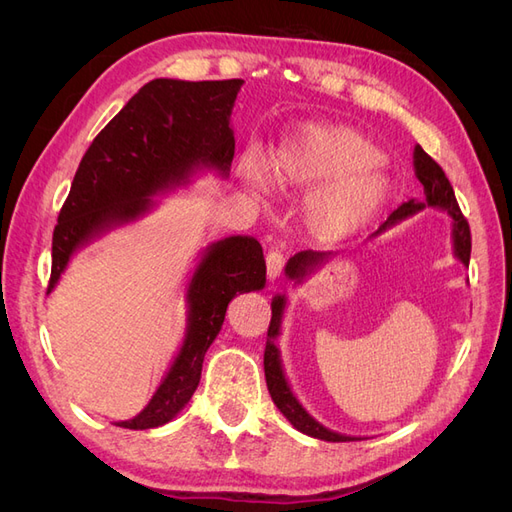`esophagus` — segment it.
Returning a JSON list of instances; mask_svg holds the SVG:
<instances>
[{"instance_id": "1", "label": "esophagus", "mask_w": 512, "mask_h": 512, "mask_svg": "<svg viewBox=\"0 0 512 512\" xmlns=\"http://www.w3.org/2000/svg\"><path fill=\"white\" fill-rule=\"evenodd\" d=\"M284 269V254L280 250H269L267 254V275L269 280H275V277H280Z\"/></svg>"}]
</instances>
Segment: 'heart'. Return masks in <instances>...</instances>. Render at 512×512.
<instances>
[{
    "label": "heart",
    "mask_w": 512,
    "mask_h": 512,
    "mask_svg": "<svg viewBox=\"0 0 512 512\" xmlns=\"http://www.w3.org/2000/svg\"><path fill=\"white\" fill-rule=\"evenodd\" d=\"M382 151L346 126H305L277 145L269 173L282 190H317L307 205V224L320 239L346 237L365 226L389 194V181L378 170ZM254 188L265 177L245 166Z\"/></svg>",
    "instance_id": "obj_1"
}]
</instances>
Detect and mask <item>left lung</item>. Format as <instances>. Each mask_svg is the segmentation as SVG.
Here are the masks:
<instances>
[{
    "label": "left lung",
    "instance_id": "left-lung-1",
    "mask_svg": "<svg viewBox=\"0 0 512 512\" xmlns=\"http://www.w3.org/2000/svg\"><path fill=\"white\" fill-rule=\"evenodd\" d=\"M414 170L418 181L423 183L425 188V203H416V200H408L401 207H397L389 220L382 224L380 230L386 226H393L401 220L410 218V215L418 213L421 209L427 207H438L448 211V215L453 218V239H455V254L463 262V265H470V252H472V237H470V224L463 218V213L459 209V203L453 192L451 181L446 179L442 166L433 160L431 156L423 151L421 145L414 147ZM378 230V232H380ZM329 254L324 252H314V250H305L294 254L288 265H286V275L294 282H301L307 275V271H312L318 262H322ZM284 297H275L271 303V322H269V331H267V346H265V378H267V389L271 393L273 404L280 408V412L288 418V421L297 427L299 431L307 433V436L318 438V440H327V442H350L356 438L342 436V433H335L327 427H322L316 423L312 416H309L303 406L297 401V397L292 395L290 386L284 378L282 371V361H280V350L275 346V337L280 335V324H282V312H284Z\"/></svg>",
    "mask_w": 512,
    "mask_h": 512
}]
</instances>
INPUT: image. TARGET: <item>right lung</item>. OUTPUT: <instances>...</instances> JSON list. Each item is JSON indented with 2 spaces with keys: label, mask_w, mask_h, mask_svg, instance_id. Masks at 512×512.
Listing matches in <instances>:
<instances>
[{
  "label": "right lung",
  "mask_w": 512,
  "mask_h": 512,
  "mask_svg": "<svg viewBox=\"0 0 512 512\" xmlns=\"http://www.w3.org/2000/svg\"><path fill=\"white\" fill-rule=\"evenodd\" d=\"M230 81L156 79L106 123L76 170L70 194L53 230L49 294L70 256L100 232L143 215L153 194L179 185L194 168L209 166L228 175L235 158L230 111L241 89ZM267 282L262 247L252 237L213 243L188 284V333L166 378L147 408L119 423L151 429L168 423L192 399L205 352L218 337L226 307L241 292Z\"/></svg>",
  "instance_id": "obj_1"
}]
</instances>
